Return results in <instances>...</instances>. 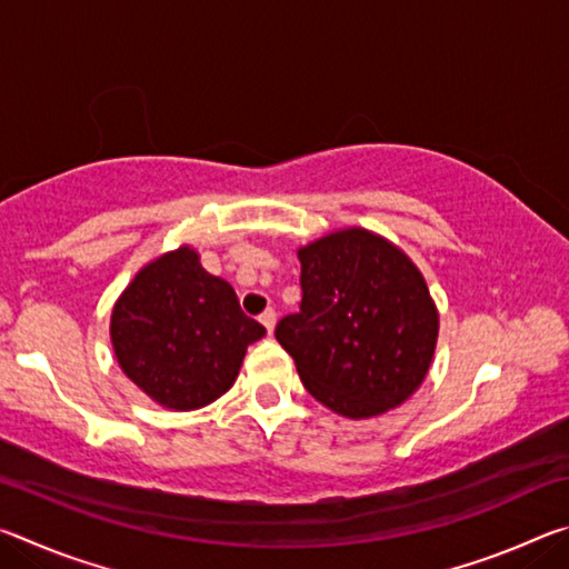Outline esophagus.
Returning <instances> with one entry per match:
<instances>
[{
  "instance_id": "obj_1",
  "label": "esophagus",
  "mask_w": 569,
  "mask_h": 569,
  "mask_svg": "<svg viewBox=\"0 0 569 569\" xmlns=\"http://www.w3.org/2000/svg\"><path fill=\"white\" fill-rule=\"evenodd\" d=\"M261 323L266 326L268 333H273V326H276V311H273V308H266V311L261 313Z\"/></svg>"
}]
</instances>
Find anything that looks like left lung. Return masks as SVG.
Masks as SVG:
<instances>
[{
	"instance_id": "8db88e82",
	"label": "left lung",
	"mask_w": 569,
	"mask_h": 569,
	"mask_svg": "<svg viewBox=\"0 0 569 569\" xmlns=\"http://www.w3.org/2000/svg\"><path fill=\"white\" fill-rule=\"evenodd\" d=\"M301 306L276 326L316 401L349 419L377 417L419 389L439 316L407 256L351 228L298 250Z\"/></svg>"
}]
</instances>
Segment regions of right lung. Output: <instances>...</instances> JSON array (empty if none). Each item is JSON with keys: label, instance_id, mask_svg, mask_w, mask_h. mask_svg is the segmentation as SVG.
Listing matches in <instances>:
<instances>
[{"label": "right lung", "instance_id": "obj_1", "mask_svg": "<svg viewBox=\"0 0 569 569\" xmlns=\"http://www.w3.org/2000/svg\"><path fill=\"white\" fill-rule=\"evenodd\" d=\"M110 333L122 371L150 399L190 411L233 387L248 343L266 329L196 250L180 248L134 276L114 303Z\"/></svg>", "mask_w": 569, "mask_h": 569}]
</instances>
